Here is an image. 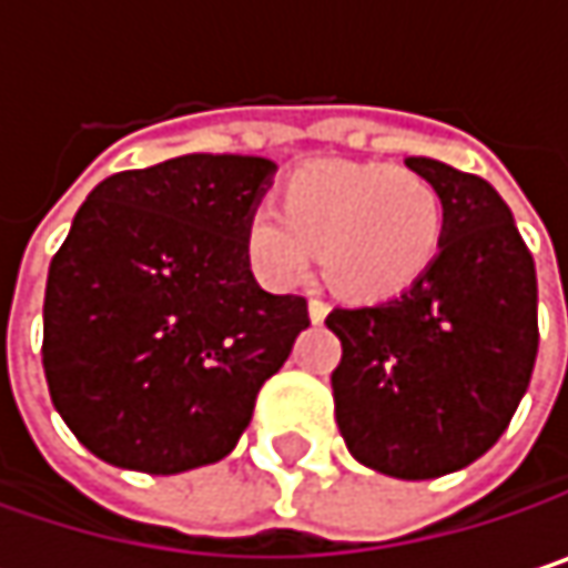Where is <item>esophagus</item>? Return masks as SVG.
I'll use <instances>...</instances> for the list:
<instances>
[{
    "instance_id": "esophagus-1",
    "label": "esophagus",
    "mask_w": 568,
    "mask_h": 568,
    "mask_svg": "<svg viewBox=\"0 0 568 568\" xmlns=\"http://www.w3.org/2000/svg\"><path fill=\"white\" fill-rule=\"evenodd\" d=\"M325 315H328V302H322V298H308V318L318 325V322H325Z\"/></svg>"
}]
</instances>
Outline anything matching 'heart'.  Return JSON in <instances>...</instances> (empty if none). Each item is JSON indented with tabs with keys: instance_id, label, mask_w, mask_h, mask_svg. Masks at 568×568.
Masks as SVG:
<instances>
[{
	"instance_id": "heart-1",
	"label": "heart",
	"mask_w": 568,
	"mask_h": 568,
	"mask_svg": "<svg viewBox=\"0 0 568 568\" xmlns=\"http://www.w3.org/2000/svg\"><path fill=\"white\" fill-rule=\"evenodd\" d=\"M447 230L444 193L430 176L395 164H312L283 186V213L256 206L243 226L253 273L292 288L318 250L325 280L355 298L410 285L437 256Z\"/></svg>"
}]
</instances>
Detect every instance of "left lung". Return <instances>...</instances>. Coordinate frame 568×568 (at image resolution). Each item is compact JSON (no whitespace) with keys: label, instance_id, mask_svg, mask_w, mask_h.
Returning <instances> with one entry per match:
<instances>
[{"label":"left lung","instance_id":"obj_1","mask_svg":"<svg viewBox=\"0 0 568 568\" xmlns=\"http://www.w3.org/2000/svg\"><path fill=\"white\" fill-rule=\"evenodd\" d=\"M447 230L434 263L378 305L332 308L342 342L335 420L352 457L400 480H434L484 457L526 395L536 348V266L504 196L430 158Z\"/></svg>","mask_w":568,"mask_h":568}]
</instances>
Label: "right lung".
I'll use <instances>...</instances> for the list:
<instances>
[{"mask_svg":"<svg viewBox=\"0 0 568 568\" xmlns=\"http://www.w3.org/2000/svg\"><path fill=\"white\" fill-rule=\"evenodd\" d=\"M276 164L183 154L101 180L52 256L42 365L104 464L183 474L223 460L308 328L302 295L253 280L243 226Z\"/></svg>","mask_w":568,"mask_h":568,"instance_id":"1","label":"right lung"}]
</instances>
